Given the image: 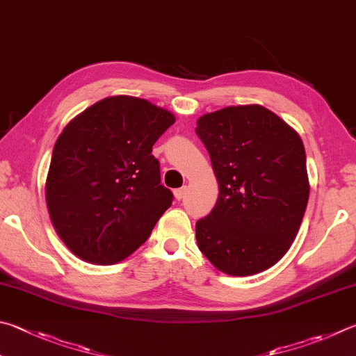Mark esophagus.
I'll use <instances>...</instances> for the list:
<instances>
[{"label":"esophagus","mask_w":356,"mask_h":356,"mask_svg":"<svg viewBox=\"0 0 356 356\" xmlns=\"http://www.w3.org/2000/svg\"><path fill=\"white\" fill-rule=\"evenodd\" d=\"M185 191H186V186H180V188L174 190V197H176L177 200L184 199V196H185Z\"/></svg>","instance_id":"obj_1"}]
</instances>
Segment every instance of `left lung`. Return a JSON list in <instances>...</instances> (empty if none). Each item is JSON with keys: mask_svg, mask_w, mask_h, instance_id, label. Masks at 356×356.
Returning a JSON list of instances; mask_svg holds the SVG:
<instances>
[{"mask_svg": "<svg viewBox=\"0 0 356 356\" xmlns=\"http://www.w3.org/2000/svg\"><path fill=\"white\" fill-rule=\"evenodd\" d=\"M219 185L196 240L229 275H252L286 254L309 196L305 147L293 127L263 106L225 107L197 120Z\"/></svg>", "mask_w": 356, "mask_h": 356, "instance_id": "8db88e82", "label": "left lung"}]
</instances>
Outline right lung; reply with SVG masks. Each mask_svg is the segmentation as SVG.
<instances>
[{
  "mask_svg": "<svg viewBox=\"0 0 356 356\" xmlns=\"http://www.w3.org/2000/svg\"><path fill=\"white\" fill-rule=\"evenodd\" d=\"M174 121L149 101L112 96L63 129L44 195L57 235L74 255L113 264L149 238L172 204L152 146Z\"/></svg>",
  "mask_w": 356,
  "mask_h": 356,
  "instance_id": "right-lung-1",
  "label": "right lung"
}]
</instances>
